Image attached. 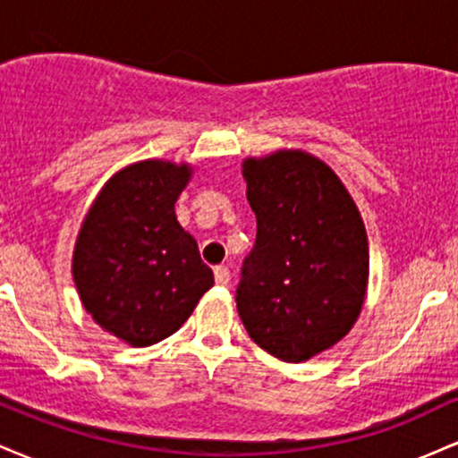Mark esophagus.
Segmentation results:
<instances>
[{
    "instance_id": "34e87169",
    "label": "esophagus",
    "mask_w": 458,
    "mask_h": 458,
    "mask_svg": "<svg viewBox=\"0 0 458 458\" xmlns=\"http://www.w3.org/2000/svg\"><path fill=\"white\" fill-rule=\"evenodd\" d=\"M215 282H217L219 286H228L230 282L228 267H215Z\"/></svg>"
}]
</instances>
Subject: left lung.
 <instances>
[{
	"mask_svg": "<svg viewBox=\"0 0 458 458\" xmlns=\"http://www.w3.org/2000/svg\"><path fill=\"white\" fill-rule=\"evenodd\" d=\"M256 243L236 310L247 334L282 361H306L344 338L368 286L361 215L334 170L303 150L243 161Z\"/></svg>",
	"mask_w": 458,
	"mask_h": 458,
	"instance_id": "obj_1",
	"label": "left lung"
}]
</instances>
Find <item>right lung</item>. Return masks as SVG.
<instances>
[{
	"label": "right lung",
	"mask_w": 458,
	"mask_h": 458,
	"mask_svg": "<svg viewBox=\"0 0 458 458\" xmlns=\"http://www.w3.org/2000/svg\"><path fill=\"white\" fill-rule=\"evenodd\" d=\"M189 178L187 163H133L105 182L79 230V299L105 331L131 346H150L181 329L215 284L174 213Z\"/></svg>",
	"instance_id": "1"
}]
</instances>
